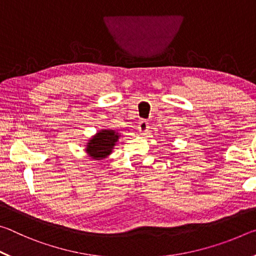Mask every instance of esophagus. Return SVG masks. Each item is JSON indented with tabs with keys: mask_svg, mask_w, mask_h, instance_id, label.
<instances>
[{
	"mask_svg": "<svg viewBox=\"0 0 256 256\" xmlns=\"http://www.w3.org/2000/svg\"><path fill=\"white\" fill-rule=\"evenodd\" d=\"M149 123L146 122V120H140V123H138V133L140 134H142V136H144V134H146V132L149 131Z\"/></svg>",
	"mask_w": 256,
	"mask_h": 256,
	"instance_id": "obj_1",
	"label": "esophagus"
}]
</instances>
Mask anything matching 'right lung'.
I'll return each mask as SVG.
<instances>
[{
  "label": "right lung",
  "instance_id": "add662e5",
  "mask_svg": "<svg viewBox=\"0 0 256 256\" xmlns=\"http://www.w3.org/2000/svg\"><path fill=\"white\" fill-rule=\"evenodd\" d=\"M120 134L115 130L102 128L89 138L84 151L94 160H102L110 156L118 144Z\"/></svg>",
  "mask_w": 256,
  "mask_h": 256
}]
</instances>
